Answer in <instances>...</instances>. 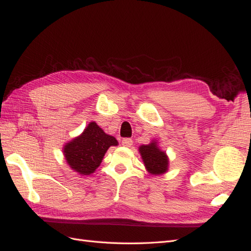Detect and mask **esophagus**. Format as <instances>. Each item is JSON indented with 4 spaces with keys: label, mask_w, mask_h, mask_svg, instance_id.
<instances>
[{
    "label": "esophagus",
    "mask_w": 251,
    "mask_h": 251,
    "mask_svg": "<svg viewBox=\"0 0 251 251\" xmlns=\"http://www.w3.org/2000/svg\"><path fill=\"white\" fill-rule=\"evenodd\" d=\"M122 144H123L126 148H130L132 145V140L130 138H125L122 140Z\"/></svg>",
    "instance_id": "esophagus-1"
}]
</instances>
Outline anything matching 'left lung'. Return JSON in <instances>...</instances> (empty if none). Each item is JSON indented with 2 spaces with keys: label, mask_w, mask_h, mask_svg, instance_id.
<instances>
[{
  "label": "left lung",
  "mask_w": 251,
  "mask_h": 251,
  "mask_svg": "<svg viewBox=\"0 0 251 251\" xmlns=\"http://www.w3.org/2000/svg\"><path fill=\"white\" fill-rule=\"evenodd\" d=\"M139 152L141 154L145 168L151 174L159 176L168 171V156L158 148L156 141H152L148 145H141Z\"/></svg>",
  "instance_id": "1"
}]
</instances>
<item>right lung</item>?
Returning a JSON list of instances; mask_svg holds the SVG:
<instances>
[{
    "instance_id": "right-lung-1",
    "label": "right lung",
    "mask_w": 251,
    "mask_h": 251,
    "mask_svg": "<svg viewBox=\"0 0 251 251\" xmlns=\"http://www.w3.org/2000/svg\"><path fill=\"white\" fill-rule=\"evenodd\" d=\"M118 144L114 137L107 135L95 122H91L79 137L64 145L63 153L74 171L90 176L101 164L108 149Z\"/></svg>"
}]
</instances>
